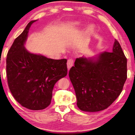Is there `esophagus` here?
<instances>
[{
	"mask_svg": "<svg viewBox=\"0 0 135 135\" xmlns=\"http://www.w3.org/2000/svg\"><path fill=\"white\" fill-rule=\"evenodd\" d=\"M74 59H70L68 60L67 62V67H68V70H69L70 69V68H71L73 66V65H74Z\"/></svg>",
	"mask_w": 135,
	"mask_h": 135,
	"instance_id": "esophagus-1",
	"label": "esophagus"
}]
</instances>
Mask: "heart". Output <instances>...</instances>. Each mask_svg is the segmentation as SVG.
Wrapping results in <instances>:
<instances>
[{
  "instance_id": "b5f03b06",
  "label": "heart",
  "mask_w": 135,
  "mask_h": 135,
  "mask_svg": "<svg viewBox=\"0 0 135 135\" xmlns=\"http://www.w3.org/2000/svg\"><path fill=\"white\" fill-rule=\"evenodd\" d=\"M80 25H81L80 22H79V21L75 22V23H74L72 24V25L71 26H70V28H69V29H68V30H69V31H70V30H72L74 28L78 27L79 26H80ZM93 26H89V27H88L87 28V32L88 33H91L93 32Z\"/></svg>"
}]
</instances>
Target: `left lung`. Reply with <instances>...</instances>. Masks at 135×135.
<instances>
[{
  "label": "left lung",
  "mask_w": 135,
  "mask_h": 135,
  "mask_svg": "<svg viewBox=\"0 0 135 135\" xmlns=\"http://www.w3.org/2000/svg\"><path fill=\"white\" fill-rule=\"evenodd\" d=\"M79 109L98 112L109 107L122 91L127 79V59L118 41L112 52L96 58H77L69 72Z\"/></svg>",
  "instance_id": "left-lung-1"
}]
</instances>
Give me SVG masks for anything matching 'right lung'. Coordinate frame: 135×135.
<instances>
[{
    "instance_id": "add662e5",
    "label": "right lung",
    "mask_w": 135,
    "mask_h": 135,
    "mask_svg": "<svg viewBox=\"0 0 135 135\" xmlns=\"http://www.w3.org/2000/svg\"><path fill=\"white\" fill-rule=\"evenodd\" d=\"M36 21L28 23L8 51L6 75L9 88L20 104L28 109L41 110L51 103L55 84L67 75V60L48 59L26 49L28 30Z\"/></svg>"
}]
</instances>
